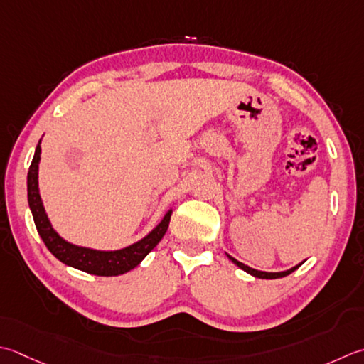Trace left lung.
<instances>
[{
	"label": "left lung",
	"instance_id": "left-lung-1",
	"mask_svg": "<svg viewBox=\"0 0 364 364\" xmlns=\"http://www.w3.org/2000/svg\"><path fill=\"white\" fill-rule=\"evenodd\" d=\"M227 257H229L235 265H237L238 268H241L243 269V272H246V273H249L251 276H254V277H260V279H277V277H284V276H287V274H290V273H294L296 268H300L301 267V263H304V260L301 262V263H298V265H295V267H291L290 269H286V272H277V273H269V272H260V269H254V268H251V267H247V265H245V263H241V262H238L237 259H233L232 255H229L227 254Z\"/></svg>",
	"mask_w": 364,
	"mask_h": 364
}]
</instances>
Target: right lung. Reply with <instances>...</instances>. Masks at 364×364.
I'll return each instance as SVG.
<instances>
[{
    "mask_svg": "<svg viewBox=\"0 0 364 364\" xmlns=\"http://www.w3.org/2000/svg\"><path fill=\"white\" fill-rule=\"evenodd\" d=\"M39 162H41V140L36 146L34 158L28 170L26 188H28V205H30L31 215L34 219L36 229L41 235L47 249L56 259L63 262L64 265L80 269V272L96 274V276H119L131 272L146 255L153 251L156 245L162 240L167 232V227L172 216L170 208L161 223L154 229L146 233L144 238L135 241V243L115 251H101V249H92L87 246H78L64 240L61 235L53 229L52 223L47 216L39 194Z\"/></svg>",
    "mask_w": 364,
    "mask_h": 364,
    "instance_id": "add662e5",
    "label": "right lung"
}]
</instances>
